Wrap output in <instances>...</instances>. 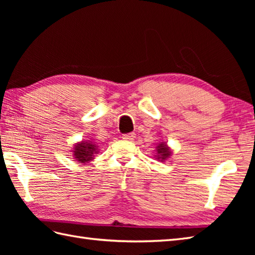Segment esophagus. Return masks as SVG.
<instances>
[{
    "mask_svg": "<svg viewBox=\"0 0 255 255\" xmlns=\"http://www.w3.org/2000/svg\"><path fill=\"white\" fill-rule=\"evenodd\" d=\"M134 138H136V134H134L133 132H129V133L123 134V139L124 140H129V141H131V140H133Z\"/></svg>",
    "mask_w": 255,
    "mask_h": 255,
    "instance_id": "obj_1",
    "label": "esophagus"
}]
</instances>
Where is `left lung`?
<instances>
[{
	"label": "left lung",
	"mask_w": 255,
	"mask_h": 255,
	"mask_svg": "<svg viewBox=\"0 0 255 255\" xmlns=\"http://www.w3.org/2000/svg\"><path fill=\"white\" fill-rule=\"evenodd\" d=\"M156 152H158V159H160L161 161H164L171 153L169 148H167L166 144H164V143H161L158 145Z\"/></svg>",
	"instance_id": "1"
}]
</instances>
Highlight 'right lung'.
Listing matches in <instances>:
<instances>
[{"label": "right lung", "mask_w": 255, "mask_h": 255, "mask_svg": "<svg viewBox=\"0 0 255 255\" xmlns=\"http://www.w3.org/2000/svg\"><path fill=\"white\" fill-rule=\"evenodd\" d=\"M97 152L96 151V145L89 143V142H81L79 144L75 145V149H74V156L75 159H77L78 162L80 163H85V162H88L90 160H92L93 158V153Z\"/></svg>", "instance_id": "obj_1"}]
</instances>
